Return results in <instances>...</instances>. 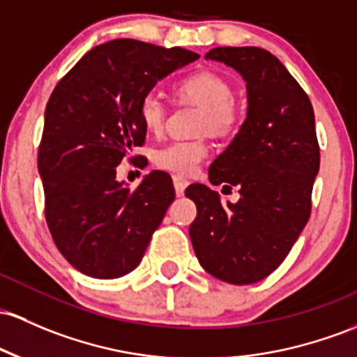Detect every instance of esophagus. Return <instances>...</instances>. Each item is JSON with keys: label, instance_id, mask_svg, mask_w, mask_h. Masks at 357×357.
Instances as JSON below:
<instances>
[{"label": "esophagus", "instance_id": "1", "mask_svg": "<svg viewBox=\"0 0 357 357\" xmlns=\"http://www.w3.org/2000/svg\"><path fill=\"white\" fill-rule=\"evenodd\" d=\"M172 183H174V190H176V195H178V197H183V195H185L186 186L190 185V181H188L185 176H181V174L172 176Z\"/></svg>", "mask_w": 357, "mask_h": 357}]
</instances>
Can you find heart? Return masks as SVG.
Returning <instances> with one entry per match:
<instances>
[{"label":"heart","instance_id":"obj_1","mask_svg":"<svg viewBox=\"0 0 357 357\" xmlns=\"http://www.w3.org/2000/svg\"><path fill=\"white\" fill-rule=\"evenodd\" d=\"M179 98L203 108L202 130L215 135H230L241 123V109L234 100V86L222 74L213 70H198L183 77L178 83ZM139 116L151 134H160L166 125L167 107L162 96L149 91L139 101ZM210 154V144L205 139L172 140L159 147L154 154L160 169L178 174H191Z\"/></svg>","mask_w":357,"mask_h":357}]
</instances>
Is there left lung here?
<instances>
[{
    "instance_id": "8db88e82",
    "label": "left lung",
    "mask_w": 357,
    "mask_h": 357,
    "mask_svg": "<svg viewBox=\"0 0 357 357\" xmlns=\"http://www.w3.org/2000/svg\"><path fill=\"white\" fill-rule=\"evenodd\" d=\"M248 83V119L211 162V185L238 188L237 203L188 186L197 205L190 237L199 264L230 284L264 280L284 261L312 213L320 147L310 100L288 69L259 47H215L205 56Z\"/></svg>"
}]
</instances>
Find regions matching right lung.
<instances>
[{"instance_id":"obj_1","label":"right lung","mask_w":357,"mask_h":357,"mask_svg":"<svg viewBox=\"0 0 357 357\" xmlns=\"http://www.w3.org/2000/svg\"><path fill=\"white\" fill-rule=\"evenodd\" d=\"M199 56L181 47L116 38L93 47L47 101L38 147L45 220L57 249L77 271L115 280L134 271L174 199L167 172L152 171L135 190L116 166L146 142L139 101L172 70Z\"/></svg>"}]
</instances>
